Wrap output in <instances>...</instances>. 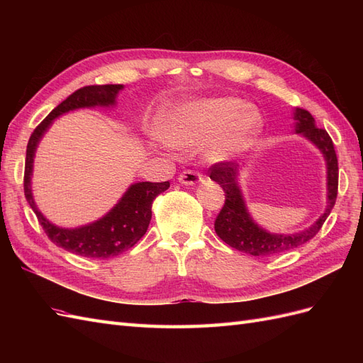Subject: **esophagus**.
I'll use <instances>...</instances> for the list:
<instances>
[{"instance_id":"obj_1","label":"esophagus","mask_w":363,"mask_h":363,"mask_svg":"<svg viewBox=\"0 0 363 363\" xmlns=\"http://www.w3.org/2000/svg\"><path fill=\"white\" fill-rule=\"evenodd\" d=\"M203 180L201 174L196 172V171H192V169H186L183 171L180 175H179V182L182 184H186V186H191V184H196L200 183Z\"/></svg>"}]
</instances>
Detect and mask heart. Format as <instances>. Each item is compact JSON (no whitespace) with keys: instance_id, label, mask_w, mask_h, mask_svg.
<instances>
[{"instance_id":"1","label":"heart","mask_w":363,"mask_h":363,"mask_svg":"<svg viewBox=\"0 0 363 363\" xmlns=\"http://www.w3.org/2000/svg\"><path fill=\"white\" fill-rule=\"evenodd\" d=\"M260 128V115L244 101L230 96H212L175 108L164 118L162 135L175 147H192L208 138L207 157L225 160L244 151Z\"/></svg>"}]
</instances>
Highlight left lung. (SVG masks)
<instances>
[{
	"label": "left lung",
	"mask_w": 363,
	"mask_h": 363,
	"mask_svg": "<svg viewBox=\"0 0 363 363\" xmlns=\"http://www.w3.org/2000/svg\"><path fill=\"white\" fill-rule=\"evenodd\" d=\"M295 131L301 133L323 151L327 163V208L318 221L295 235H271L252 223L238 186V167L233 162H218L208 168V177L225 192V201L215 219V232L227 245L251 256H272L300 247L320 232L327 216L330 215L337 196V157L332 138L324 128L315 125L313 116L301 107L295 108Z\"/></svg>",
	"instance_id": "8db88e82"
}]
</instances>
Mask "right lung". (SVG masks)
Instances as JSON below:
<instances>
[{"label": "right lung", "instance_id": "right-lung-1", "mask_svg": "<svg viewBox=\"0 0 363 363\" xmlns=\"http://www.w3.org/2000/svg\"><path fill=\"white\" fill-rule=\"evenodd\" d=\"M123 89V84H103V86H84L71 94L67 100L62 101L51 113L33 131L26 155L24 169V194L33 212L36 213L38 221L43 232L50 238L52 244L62 247L77 256L91 259H108L121 255V252L133 247L138 240L145 235L151 221V206L156 196L169 188V182L151 183L142 182L130 186V189L121 199V201L100 221L84 225L80 228H60L48 223L38 211L33 201L30 177L33 169V157L42 135L50 127L54 118L67 113L74 108L108 106L115 103L116 94Z\"/></svg>", "mask_w": 363, "mask_h": 363}]
</instances>
